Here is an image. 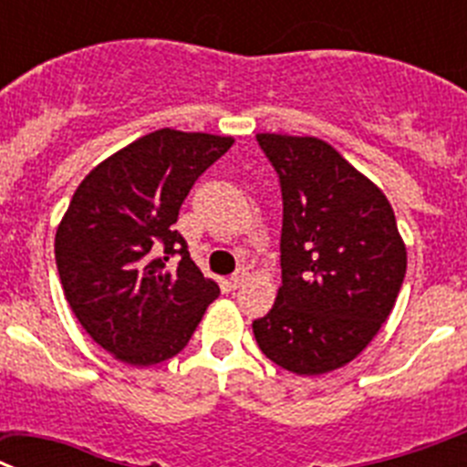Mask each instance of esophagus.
<instances>
[{
    "label": "esophagus",
    "instance_id": "1",
    "mask_svg": "<svg viewBox=\"0 0 467 467\" xmlns=\"http://www.w3.org/2000/svg\"><path fill=\"white\" fill-rule=\"evenodd\" d=\"M246 279H249V270H246V267H239V270L230 276L228 284H230V288H239V285H242Z\"/></svg>",
    "mask_w": 467,
    "mask_h": 467
}]
</instances>
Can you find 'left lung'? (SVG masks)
<instances>
[{
	"instance_id": "1",
	"label": "left lung",
	"mask_w": 467,
	"mask_h": 467,
	"mask_svg": "<svg viewBox=\"0 0 467 467\" xmlns=\"http://www.w3.org/2000/svg\"><path fill=\"white\" fill-rule=\"evenodd\" d=\"M279 176L281 285L254 335L272 363L326 375L379 333L396 305L407 249L384 192L317 137L255 134Z\"/></svg>"
}]
</instances>
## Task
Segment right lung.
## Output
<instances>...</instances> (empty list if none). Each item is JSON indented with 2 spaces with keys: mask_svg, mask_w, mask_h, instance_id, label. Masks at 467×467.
I'll return each instance as SVG.
<instances>
[{
  "mask_svg": "<svg viewBox=\"0 0 467 467\" xmlns=\"http://www.w3.org/2000/svg\"><path fill=\"white\" fill-rule=\"evenodd\" d=\"M233 144L155 130L99 162L71 197L56 233L62 291L113 358L146 368L176 356L221 293L174 223L197 176Z\"/></svg>",
  "mask_w": 467,
  "mask_h": 467,
  "instance_id": "right-lung-1",
  "label": "right lung"
}]
</instances>
